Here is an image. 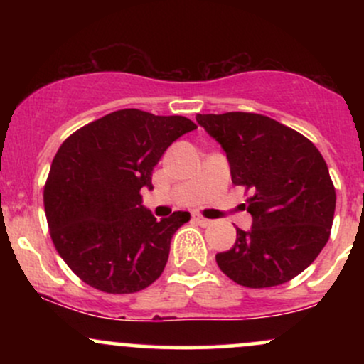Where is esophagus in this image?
I'll list each match as a JSON object with an SVG mask.
<instances>
[{
	"mask_svg": "<svg viewBox=\"0 0 364 364\" xmlns=\"http://www.w3.org/2000/svg\"><path fill=\"white\" fill-rule=\"evenodd\" d=\"M191 219H193L196 224L203 225V228H207V225H210V224H212V220L205 219V217H203V215H200V214H193V215H191Z\"/></svg>",
	"mask_w": 364,
	"mask_h": 364,
	"instance_id": "esophagus-1",
	"label": "esophagus"
}]
</instances>
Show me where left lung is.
<instances>
[{
	"label": "left lung",
	"instance_id": "obj_1",
	"mask_svg": "<svg viewBox=\"0 0 364 364\" xmlns=\"http://www.w3.org/2000/svg\"><path fill=\"white\" fill-rule=\"evenodd\" d=\"M228 156L235 185L252 191L250 231L215 255L219 269L245 287L291 281L318 257L330 236L336 188L327 162L306 136L255 112L196 114Z\"/></svg>",
	"mask_w": 364,
	"mask_h": 364
}]
</instances>
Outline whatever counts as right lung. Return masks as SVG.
<instances>
[{
  "instance_id": "1",
  "label": "right lung",
  "mask_w": 364,
  "mask_h": 364,
  "mask_svg": "<svg viewBox=\"0 0 364 364\" xmlns=\"http://www.w3.org/2000/svg\"><path fill=\"white\" fill-rule=\"evenodd\" d=\"M196 124L185 116L119 109L63 141L44 186V208L58 253L83 282L109 294L149 287L168 263L171 237L190 220H157L141 205L166 149Z\"/></svg>"
}]
</instances>
